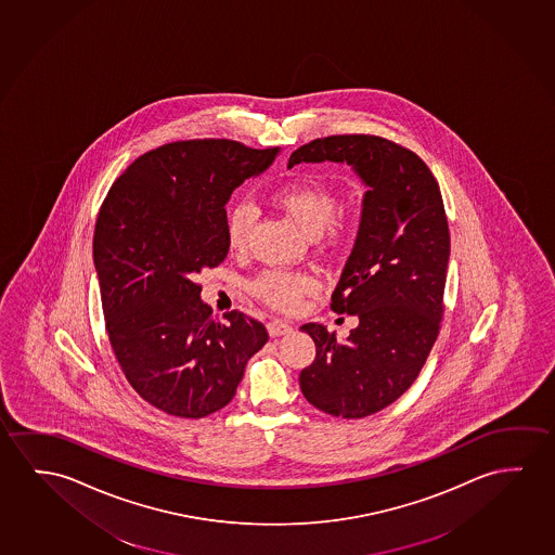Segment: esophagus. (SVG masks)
Here are the masks:
<instances>
[{
    "instance_id": "obj_1",
    "label": "esophagus",
    "mask_w": 555,
    "mask_h": 555,
    "mask_svg": "<svg viewBox=\"0 0 555 555\" xmlns=\"http://www.w3.org/2000/svg\"><path fill=\"white\" fill-rule=\"evenodd\" d=\"M267 331H269V334H271L273 338H276V336H284V334L292 333V326L286 323V321L274 319V321L267 323Z\"/></svg>"
}]
</instances>
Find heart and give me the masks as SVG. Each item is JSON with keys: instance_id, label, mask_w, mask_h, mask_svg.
<instances>
[{"instance_id": "obj_1", "label": "heart", "mask_w": 555, "mask_h": 555, "mask_svg": "<svg viewBox=\"0 0 555 555\" xmlns=\"http://www.w3.org/2000/svg\"><path fill=\"white\" fill-rule=\"evenodd\" d=\"M279 209L296 222L299 231L311 238L328 227L336 214L338 199L315 179H296L276 188L271 196ZM256 221V211L247 202H236L227 211V240L231 249L246 246L247 234ZM340 229V227H338ZM315 288V281L304 273L269 271L254 282L257 296L276 309L296 308L298 299Z\"/></svg>"}]
</instances>
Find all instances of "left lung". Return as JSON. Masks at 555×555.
<instances>
[{"label": "left lung", "mask_w": 555, "mask_h": 555, "mask_svg": "<svg viewBox=\"0 0 555 555\" xmlns=\"http://www.w3.org/2000/svg\"><path fill=\"white\" fill-rule=\"evenodd\" d=\"M323 162L350 165L367 188L333 292L334 311L358 317V326L344 340L323 324L301 326L317 356L299 388L333 417H367L410 388L435 346L450 232L438 182L410 150L369 134L319 138L291 155L288 169Z\"/></svg>", "instance_id": "left-lung-1"}]
</instances>
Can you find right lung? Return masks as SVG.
Listing matches in <instances>:
<instances>
[{
	"mask_svg": "<svg viewBox=\"0 0 555 555\" xmlns=\"http://www.w3.org/2000/svg\"><path fill=\"white\" fill-rule=\"evenodd\" d=\"M279 154L231 140L162 145L120 175L100 209L94 267L113 351L130 386L169 415L222 410L269 340L240 311L217 323L194 281L229 254L232 192Z\"/></svg>",
	"mask_w": 555,
	"mask_h": 555,
	"instance_id": "1",
	"label": "right lung"
}]
</instances>
